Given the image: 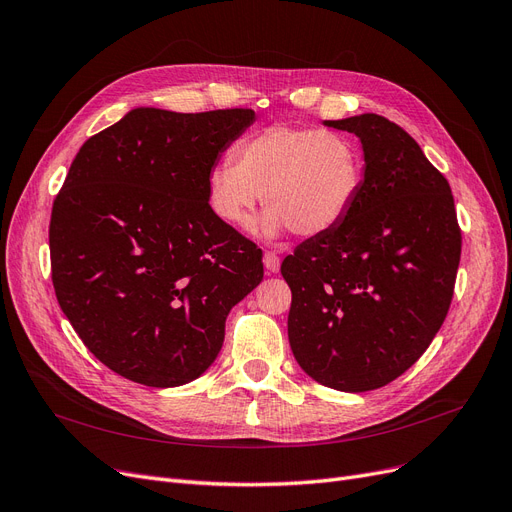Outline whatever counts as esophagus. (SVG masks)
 Masks as SVG:
<instances>
[{"instance_id":"obj_1","label":"esophagus","mask_w":512,"mask_h":512,"mask_svg":"<svg viewBox=\"0 0 512 512\" xmlns=\"http://www.w3.org/2000/svg\"><path fill=\"white\" fill-rule=\"evenodd\" d=\"M279 267H281V260L277 254H273V252L264 254V269H267V273L275 275V273H279Z\"/></svg>"}]
</instances>
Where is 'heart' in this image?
Returning a JSON list of instances; mask_svg holds the SVG:
<instances>
[{"label": "heart", "mask_w": 512, "mask_h": 512, "mask_svg": "<svg viewBox=\"0 0 512 512\" xmlns=\"http://www.w3.org/2000/svg\"><path fill=\"white\" fill-rule=\"evenodd\" d=\"M233 163L208 172V203L229 227H248L264 195L269 210L254 231L279 237H321L349 216L363 180V159L351 138L319 128L271 126L243 138Z\"/></svg>", "instance_id": "1"}]
</instances>
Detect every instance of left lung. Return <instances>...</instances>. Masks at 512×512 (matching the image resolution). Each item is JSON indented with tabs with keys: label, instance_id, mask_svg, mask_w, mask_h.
I'll return each instance as SVG.
<instances>
[{
	"label": "left lung",
	"instance_id": "8db88e82",
	"mask_svg": "<svg viewBox=\"0 0 512 512\" xmlns=\"http://www.w3.org/2000/svg\"><path fill=\"white\" fill-rule=\"evenodd\" d=\"M363 149V180L340 227L281 264L288 338L302 370L342 393L399 378L433 342L452 302L460 229L452 189L418 142L376 113L327 119Z\"/></svg>",
	"mask_w": 512,
	"mask_h": 512
}]
</instances>
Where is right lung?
Segmentation results:
<instances>
[{
  "instance_id": "add662e5",
  "label": "right lung",
  "mask_w": 512,
  "mask_h": 512,
  "mask_svg": "<svg viewBox=\"0 0 512 512\" xmlns=\"http://www.w3.org/2000/svg\"><path fill=\"white\" fill-rule=\"evenodd\" d=\"M252 109L136 107L75 155L50 220L52 283L88 351L172 388L216 361L224 321L262 281V252L218 220L206 180Z\"/></svg>"
}]
</instances>
